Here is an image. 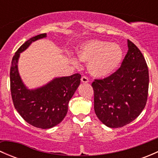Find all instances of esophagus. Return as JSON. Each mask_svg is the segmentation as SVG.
I'll return each instance as SVG.
<instances>
[{"label": "esophagus", "mask_w": 158, "mask_h": 158, "mask_svg": "<svg viewBox=\"0 0 158 158\" xmlns=\"http://www.w3.org/2000/svg\"><path fill=\"white\" fill-rule=\"evenodd\" d=\"M81 81H82V82H83V83H87V82H89V79L86 76H82V77L81 78Z\"/></svg>", "instance_id": "obj_1"}]
</instances>
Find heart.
Instances as JSON below:
<instances>
[{"instance_id":"b5f03b06","label":"heart","mask_w":158,"mask_h":158,"mask_svg":"<svg viewBox=\"0 0 158 158\" xmlns=\"http://www.w3.org/2000/svg\"><path fill=\"white\" fill-rule=\"evenodd\" d=\"M78 57L82 62H89V73L97 77H106L112 74L122 63L123 52L118 44L109 41L92 40L79 46ZM73 63L79 66L76 59Z\"/></svg>"}]
</instances>
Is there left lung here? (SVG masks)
I'll list each match as a JSON object with an SVG mask.
<instances>
[{"mask_svg":"<svg viewBox=\"0 0 158 158\" xmlns=\"http://www.w3.org/2000/svg\"><path fill=\"white\" fill-rule=\"evenodd\" d=\"M128 50L122 66L114 73L92 83L94 109L97 117L109 128L131 123L147 103L149 73L140 49L128 40Z\"/></svg>","mask_w":158,"mask_h":158,"instance_id":"1","label":"left lung"}]
</instances>
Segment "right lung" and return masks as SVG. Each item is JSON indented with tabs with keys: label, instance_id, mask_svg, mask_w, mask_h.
<instances>
[{
	"label": "right lung",
	"instance_id": "add662e5",
	"mask_svg": "<svg viewBox=\"0 0 158 158\" xmlns=\"http://www.w3.org/2000/svg\"><path fill=\"white\" fill-rule=\"evenodd\" d=\"M47 36V33L30 38L17 49L11 62L10 80L13 103L27 123L36 128H51L60 124L68 111V104L80 84L81 75L55 78L47 85L28 89L22 82L17 63L20 53L32 42Z\"/></svg>",
	"mask_w": 158,
	"mask_h": 158
}]
</instances>
